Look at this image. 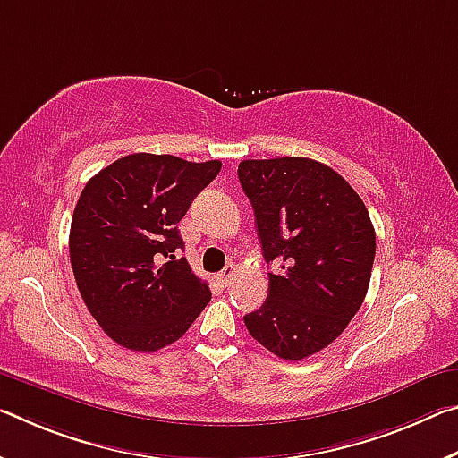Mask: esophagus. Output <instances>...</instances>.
Here are the masks:
<instances>
[{
    "mask_svg": "<svg viewBox=\"0 0 458 458\" xmlns=\"http://www.w3.org/2000/svg\"><path fill=\"white\" fill-rule=\"evenodd\" d=\"M234 275H236V267L234 265H228L226 268H224V271L217 273V281H220L222 287H226L228 283H230V279L234 277Z\"/></svg>",
    "mask_w": 458,
    "mask_h": 458,
    "instance_id": "obj_1",
    "label": "esophagus"
}]
</instances>
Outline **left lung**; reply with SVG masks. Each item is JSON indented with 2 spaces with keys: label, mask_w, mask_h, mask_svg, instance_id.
Wrapping results in <instances>:
<instances>
[{
  "label": "left lung",
  "mask_w": 458,
  "mask_h": 458,
  "mask_svg": "<svg viewBox=\"0 0 458 458\" xmlns=\"http://www.w3.org/2000/svg\"><path fill=\"white\" fill-rule=\"evenodd\" d=\"M268 273L263 306L244 316L250 336L285 360L334 343L365 300L375 228L365 203L328 165L301 157L242 161Z\"/></svg>",
  "instance_id": "obj_1"
}]
</instances>
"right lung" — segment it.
<instances>
[{"instance_id":"obj_1","label":"right lung","mask_w":458,"mask_h":458,"mask_svg":"<svg viewBox=\"0 0 458 458\" xmlns=\"http://www.w3.org/2000/svg\"><path fill=\"white\" fill-rule=\"evenodd\" d=\"M220 169V161L136 152L87 181L72 212L71 267L89 314L120 346L173 344L212 300L175 252L185 246L177 224ZM163 256L172 260L161 264Z\"/></svg>"}]
</instances>
